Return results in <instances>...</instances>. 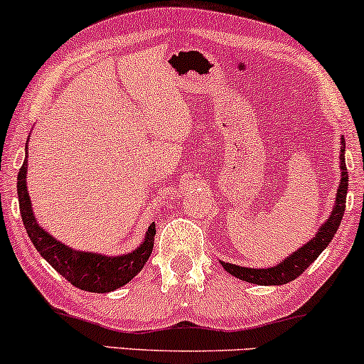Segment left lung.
<instances>
[{"mask_svg": "<svg viewBox=\"0 0 364 364\" xmlns=\"http://www.w3.org/2000/svg\"><path fill=\"white\" fill-rule=\"evenodd\" d=\"M344 151H346V139L342 137V146H341V183H338L337 189V198H336V208H333L332 215L326 222L321 225L318 234L313 237V240H309L308 244H304L299 251L294 252L292 256H289L287 259L282 261L280 264L272 268H263V270H256V268H244L237 267V264L223 263L222 267L230 273V275L237 277V279L244 282H251V284L258 285H282L287 284V282L296 280L297 277L303 273L309 264L313 263L318 256L321 255V251L328 246L332 237L336 235L337 228L341 227L342 216H344L346 210V198H347V168L344 161Z\"/></svg>", "mask_w": 364, "mask_h": 364, "instance_id": "1", "label": "left lung"}]
</instances>
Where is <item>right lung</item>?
<instances>
[{
    "label": "right lung",
    "instance_id": "1",
    "mask_svg": "<svg viewBox=\"0 0 364 364\" xmlns=\"http://www.w3.org/2000/svg\"><path fill=\"white\" fill-rule=\"evenodd\" d=\"M26 178L27 160L23 161L17 177L18 206L23 227L41 256L72 285L87 292H112L132 280L144 268L146 261L153 252L154 234H156L154 223L149 225L141 247L125 256L108 258V256L96 255V252L73 251L38 225L34 213H32Z\"/></svg>",
    "mask_w": 364,
    "mask_h": 364
}]
</instances>
